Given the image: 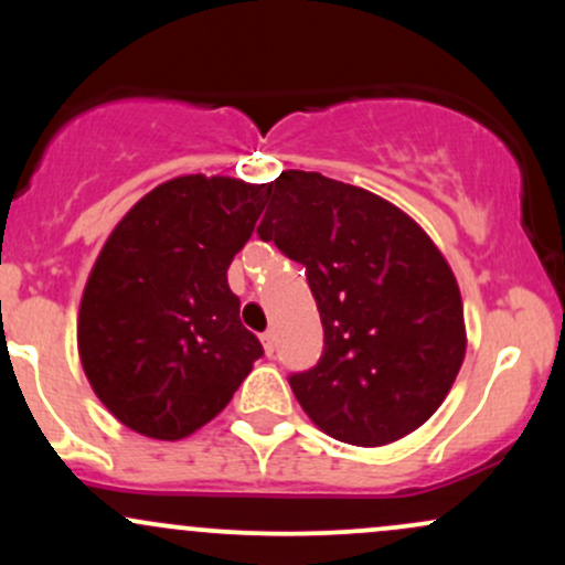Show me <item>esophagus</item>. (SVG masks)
Returning a JSON list of instances; mask_svg holds the SVG:
<instances>
[{
    "label": "esophagus",
    "instance_id": "esophagus-1",
    "mask_svg": "<svg viewBox=\"0 0 565 565\" xmlns=\"http://www.w3.org/2000/svg\"><path fill=\"white\" fill-rule=\"evenodd\" d=\"M260 340H263V348H265V353H268V355H274V350H276V334L270 332V329H268V332H263Z\"/></svg>",
    "mask_w": 565,
    "mask_h": 565
}]
</instances>
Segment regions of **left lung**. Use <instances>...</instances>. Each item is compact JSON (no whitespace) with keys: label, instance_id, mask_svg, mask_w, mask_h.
Instances as JSON below:
<instances>
[{"label":"left lung","instance_id":"left-lung-1","mask_svg":"<svg viewBox=\"0 0 565 565\" xmlns=\"http://www.w3.org/2000/svg\"><path fill=\"white\" fill-rule=\"evenodd\" d=\"M257 225L305 265L323 353L289 374L295 398L327 436L385 446L433 417L465 359L457 278L427 233L391 201L319 172L268 185Z\"/></svg>","mask_w":565,"mask_h":565}]
</instances>
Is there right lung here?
Here are the masks:
<instances>
[{
  "mask_svg": "<svg viewBox=\"0 0 565 565\" xmlns=\"http://www.w3.org/2000/svg\"><path fill=\"white\" fill-rule=\"evenodd\" d=\"M268 185L185 174L146 193L97 257L79 308V355L129 430L180 440L217 417L263 345L238 319L228 265Z\"/></svg>",
  "mask_w": 565,
  "mask_h": 565,
  "instance_id": "obj_1",
  "label": "right lung"
}]
</instances>
